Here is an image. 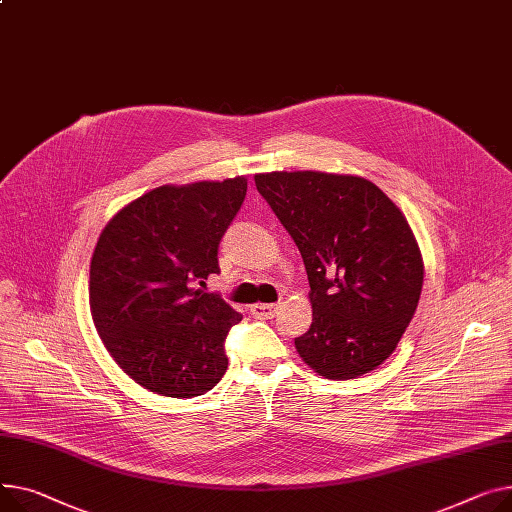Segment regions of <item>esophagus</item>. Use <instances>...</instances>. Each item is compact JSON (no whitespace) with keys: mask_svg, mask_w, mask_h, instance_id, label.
Wrapping results in <instances>:
<instances>
[{"mask_svg":"<svg viewBox=\"0 0 512 512\" xmlns=\"http://www.w3.org/2000/svg\"><path fill=\"white\" fill-rule=\"evenodd\" d=\"M280 309V304H265V302H257L251 306V315L257 317V319H271L276 317Z\"/></svg>","mask_w":512,"mask_h":512,"instance_id":"34e87169","label":"esophagus"}]
</instances>
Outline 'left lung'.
Segmentation results:
<instances>
[{"instance_id":"left-lung-1","label":"left lung","mask_w":512,"mask_h":512,"mask_svg":"<svg viewBox=\"0 0 512 512\" xmlns=\"http://www.w3.org/2000/svg\"><path fill=\"white\" fill-rule=\"evenodd\" d=\"M257 191L302 255L311 329L294 339L325 379L348 381L383 364L410 325L424 261L395 203L374 183L319 170L255 175Z\"/></svg>"}]
</instances>
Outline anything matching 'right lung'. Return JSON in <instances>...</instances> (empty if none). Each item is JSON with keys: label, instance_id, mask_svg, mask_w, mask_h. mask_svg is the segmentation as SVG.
Listing matches in <instances>:
<instances>
[{"label": "right lung", "instance_id": "obj_1", "mask_svg": "<svg viewBox=\"0 0 512 512\" xmlns=\"http://www.w3.org/2000/svg\"><path fill=\"white\" fill-rule=\"evenodd\" d=\"M247 195V179L156 187L117 212L90 261L102 344L144 389L189 399L224 377L226 335L243 319L206 280Z\"/></svg>", "mask_w": 512, "mask_h": 512}]
</instances>
